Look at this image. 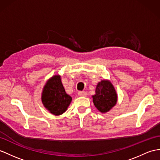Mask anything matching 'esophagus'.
<instances>
[{"label":"esophagus","mask_w":160,"mask_h":160,"mask_svg":"<svg viewBox=\"0 0 160 160\" xmlns=\"http://www.w3.org/2000/svg\"><path fill=\"white\" fill-rule=\"evenodd\" d=\"M78 95H79V96L85 97V96H87V93H86V92H79V93H78Z\"/></svg>","instance_id":"34e87169"}]
</instances>
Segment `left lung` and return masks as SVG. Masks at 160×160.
<instances>
[{
	"label": "left lung",
	"mask_w": 160,
	"mask_h": 160,
	"mask_svg": "<svg viewBox=\"0 0 160 160\" xmlns=\"http://www.w3.org/2000/svg\"><path fill=\"white\" fill-rule=\"evenodd\" d=\"M95 95L92 96L93 102L102 113L109 111L118 102V94L113 85L109 80H102L96 85Z\"/></svg>",
	"instance_id": "8db88e82"
}]
</instances>
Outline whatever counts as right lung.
Returning <instances> with one entry per match:
<instances>
[{
    "instance_id": "right-lung-1",
    "label": "right lung",
    "mask_w": 160,
    "mask_h": 160,
    "mask_svg": "<svg viewBox=\"0 0 160 160\" xmlns=\"http://www.w3.org/2000/svg\"><path fill=\"white\" fill-rule=\"evenodd\" d=\"M41 101L44 107L54 115H60L67 110L72 101L65 92L60 75H53L42 88Z\"/></svg>"
}]
</instances>
